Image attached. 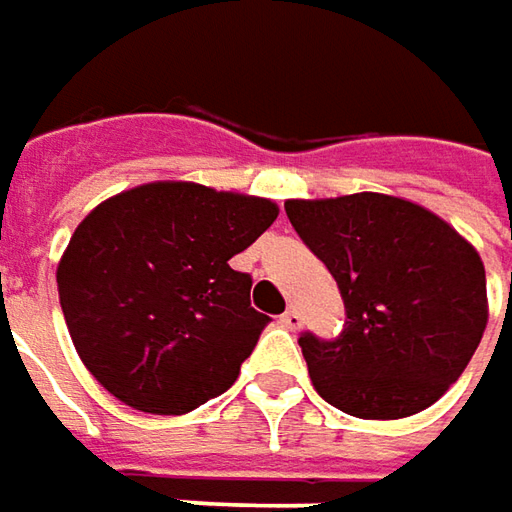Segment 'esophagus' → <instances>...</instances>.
<instances>
[{"instance_id": "obj_1", "label": "esophagus", "mask_w": 512, "mask_h": 512, "mask_svg": "<svg viewBox=\"0 0 512 512\" xmlns=\"http://www.w3.org/2000/svg\"><path fill=\"white\" fill-rule=\"evenodd\" d=\"M279 325L287 327V330H299V327H302V316L290 307V310H285V313L279 316Z\"/></svg>"}]
</instances>
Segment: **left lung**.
Returning a JSON list of instances; mask_svg holds the SVG:
<instances>
[{
  "label": "left lung",
  "mask_w": 512,
  "mask_h": 512,
  "mask_svg": "<svg viewBox=\"0 0 512 512\" xmlns=\"http://www.w3.org/2000/svg\"><path fill=\"white\" fill-rule=\"evenodd\" d=\"M285 210L347 310L336 342L299 339L319 396L356 419L439 402L487 327L479 250L433 210L387 193L287 199Z\"/></svg>",
  "instance_id": "obj_1"
}]
</instances>
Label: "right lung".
<instances>
[{
    "label": "right lung",
    "instance_id": "add662e5",
    "mask_svg": "<svg viewBox=\"0 0 512 512\" xmlns=\"http://www.w3.org/2000/svg\"><path fill=\"white\" fill-rule=\"evenodd\" d=\"M262 196L148 182L96 205L56 267L70 339L119 402L182 416L236 382L270 322L227 265L276 222Z\"/></svg>",
    "mask_w": 512,
    "mask_h": 512
}]
</instances>
